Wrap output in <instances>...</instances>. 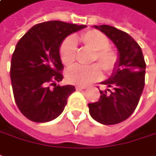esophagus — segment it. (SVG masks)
<instances>
[{
    "instance_id": "esophagus-1",
    "label": "esophagus",
    "mask_w": 156,
    "mask_h": 156,
    "mask_svg": "<svg viewBox=\"0 0 156 156\" xmlns=\"http://www.w3.org/2000/svg\"><path fill=\"white\" fill-rule=\"evenodd\" d=\"M86 86H83V85H77L76 86V90H83V89H86Z\"/></svg>"
}]
</instances>
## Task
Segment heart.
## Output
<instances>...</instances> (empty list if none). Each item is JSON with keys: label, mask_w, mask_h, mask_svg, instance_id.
Here are the masks:
<instances>
[{"label": "heart", "mask_w": 156, "mask_h": 156, "mask_svg": "<svg viewBox=\"0 0 156 156\" xmlns=\"http://www.w3.org/2000/svg\"><path fill=\"white\" fill-rule=\"evenodd\" d=\"M76 39L84 47L94 51L91 62H98L88 66H75L66 73V78L70 83L85 85L99 79L101 76V69L107 74L112 73L119 63V55L110 48L108 37L97 30H90L76 37ZM60 56L62 63L66 66L74 64L77 58V44L73 37H68L61 42Z\"/></svg>", "instance_id": "obj_1"}]
</instances>
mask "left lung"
<instances>
[{
  "label": "left lung",
  "mask_w": 156,
  "mask_h": 156,
  "mask_svg": "<svg viewBox=\"0 0 156 156\" xmlns=\"http://www.w3.org/2000/svg\"><path fill=\"white\" fill-rule=\"evenodd\" d=\"M118 48L119 60L112 77L101 83L112 90H100V99L89 103V112L97 122L115 125L135 111L145 83L144 58L140 46L129 34L110 25H95Z\"/></svg>",
  "instance_id": "1"
}]
</instances>
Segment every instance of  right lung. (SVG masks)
<instances>
[{
  "mask_svg": "<svg viewBox=\"0 0 156 156\" xmlns=\"http://www.w3.org/2000/svg\"><path fill=\"white\" fill-rule=\"evenodd\" d=\"M63 21L34 25L20 38L12 55L10 77L14 100L26 118L37 123L60 115L73 85H57L63 79L60 46L69 34L85 28Z\"/></svg>",
  "mask_w": 156,
  "mask_h": 156,
  "instance_id": "add662e5",
  "label": "right lung"
}]
</instances>
